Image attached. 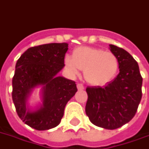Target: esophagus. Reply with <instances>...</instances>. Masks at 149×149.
I'll list each match as a JSON object with an SVG mask.
<instances>
[{
	"label": "esophagus",
	"instance_id": "1",
	"mask_svg": "<svg viewBox=\"0 0 149 149\" xmlns=\"http://www.w3.org/2000/svg\"><path fill=\"white\" fill-rule=\"evenodd\" d=\"M77 88L79 91H81V90H84V87L81 84H77Z\"/></svg>",
	"mask_w": 149,
	"mask_h": 149
}]
</instances>
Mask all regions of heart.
Segmentation results:
<instances>
[{"instance_id":"b5f03b06","label":"heart","mask_w":149,"mask_h":149,"mask_svg":"<svg viewBox=\"0 0 149 149\" xmlns=\"http://www.w3.org/2000/svg\"><path fill=\"white\" fill-rule=\"evenodd\" d=\"M65 69L70 76H76L84 69V80L92 86L101 87L112 82L119 71V61L112 52L100 48L80 47L65 56Z\"/></svg>"}]
</instances>
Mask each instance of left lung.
Here are the masks:
<instances>
[{
	"label": "left lung",
	"instance_id": "left-lung-1",
	"mask_svg": "<svg viewBox=\"0 0 149 149\" xmlns=\"http://www.w3.org/2000/svg\"><path fill=\"white\" fill-rule=\"evenodd\" d=\"M119 61V73L103 87H88L86 114L92 124L115 130L130 122L136 114L142 96V79L135 59L122 48L110 45Z\"/></svg>",
	"mask_w": 149,
	"mask_h": 149
}]
</instances>
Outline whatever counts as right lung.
Listing matches in <instances>:
<instances>
[{
	"label": "right lung",
	"mask_w": 149,
	"mask_h": 149,
	"mask_svg": "<svg viewBox=\"0 0 149 149\" xmlns=\"http://www.w3.org/2000/svg\"><path fill=\"white\" fill-rule=\"evenodd\" d=\"M69 44L49 43L31 47L19 58L13 78V100L19 118L37 130L59 125L67 102L77 91L74 81L58 76ZM41 87L42 103H28L33 89Z\"/></svg>",
	"instance_id": "right-lung-1"
}]
</instances>
